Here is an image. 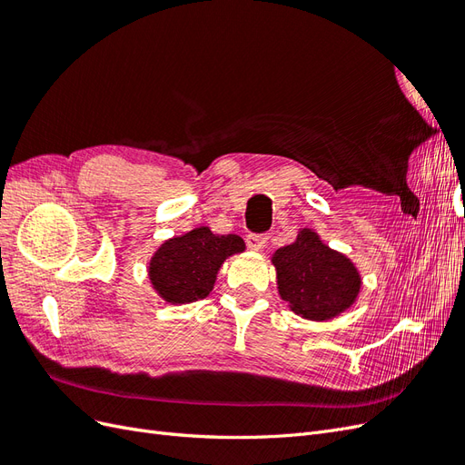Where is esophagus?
I'll return each mask as SVG.
<instances>
[{
  "instance_id": "1",
  "label": "esophagus",
  "mask_w": 465,
  "mask_h": 465,
  "mask_svg": "<svg viewBox=\"0 0 465 465\" xmlns=\"http://www.w3.org/2000/svg\"><path fill=\"white\" fill-rule=\"evenodd\" d=\"M246 244H248V248H252V250H263L265 248V244H267V234H258V232H250L248 236H246Z\"/></svg>"
}]
</instances>
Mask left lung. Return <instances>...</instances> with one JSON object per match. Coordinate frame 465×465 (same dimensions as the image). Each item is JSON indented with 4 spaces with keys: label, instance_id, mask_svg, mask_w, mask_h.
Returning a JSON list of instances; mask_svg holds the SVG:
<instances>
[{
    "label": "left lung",
    "instance_id": "8db88e82",
    "mask_svg": "<svg viewBox=\"0 0 465 465\" xmlns=\"http://www.w3.org/2000/svg\"><path fill=\"white\" fill-rule=\"evenodd\" d=\"M272 262L281 299L306 320H331L357 299L361 289L357 267L323 244L311 229H302L297 241L279 248Z\"/></svg>",
    "mask_w": 465,
    "mask_h": 465
}]
</instances>
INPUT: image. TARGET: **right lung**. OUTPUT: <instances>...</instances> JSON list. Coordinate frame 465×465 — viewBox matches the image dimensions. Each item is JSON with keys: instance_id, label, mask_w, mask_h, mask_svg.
I'll return each mask as SVG.
<instances>
[{"instance_id": "1", "label": "right lung", "mask_w": 465, "mask_h": 465, "mask_svg": "<svg viewBox=\"0 0 465 465\" xmlns=\"http://www.w3.org/2000/svg\"><path fill=\"white\" fill-rule=\"evenodd\" d=\"M238 234H213L207 227L166 241L149 263V279L161 297L173 304L205 299L215 285L223 262L244 252Z\"/></svg>"}]
</instances>
